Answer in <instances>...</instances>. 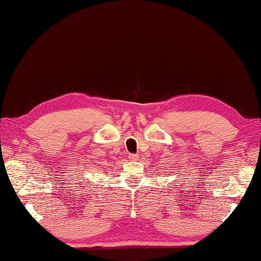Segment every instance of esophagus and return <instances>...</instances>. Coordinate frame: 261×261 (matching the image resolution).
Returning a JSON list of instances; mask_svg holds the SVG:
<instances>
[{
  "mask_svg": "<svg viewBox=\"0 0 261 261\" xmlns=\"http://www.w3.org/2000/svg\"><path fill=\"white\" fill-rule=\"evenodd\" d=\"M127 158L134 162V160H137L138 158H139V156H138L137 153H129V154H127Z\"/></svg>",
  "mask_w": 261,
  "mask_h": 261,
  "instance_id": "esophagus-1",
  "label": "esophagus"
}]
</instances>
